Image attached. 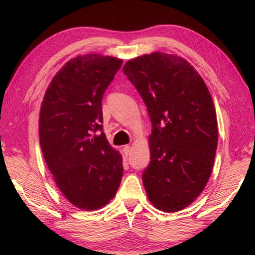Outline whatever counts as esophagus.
<instances>
[{
  "label": "esophagus",
  "mask_w": 255,
  "mask_h": 255,
  "mask_svg": "<svg viewBox=\"0 0 255 255\" xmlns=\"http://www.w3.org/2000/svg\"><path fill=\"white\" fill-rule=\"evenodd\" d=\"M130 152H131V147L129 145H126L124 147V153H125V155H126V156H128L129 154H130Z\"/></svg>",
  "instance_id": "obj_1"
}]
</instances>
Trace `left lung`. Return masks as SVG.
Wrapping results in <instances>:
<instances>
[{"label":"left lung","instance_id":"obj_1","mask_svg":"<svg viewBox=\"0 0 255 255\" xmlns=\"http://www.w3.org/2000/svg\"><path fill=\"white\" fill-rule=\"evenodd\" d=\"M123 71L152 123L146 195L158 210H182L202 192L213 171L218 127L209 90L195 67L173 54H145L128 60Z\"/></svg>","mask_w":255,"mask_h":255}]
</instances>
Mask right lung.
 Wrapping results in <instances>:
<instances>
[{
  "instance_id": "right-lung-1",
  "label": "right lung",
  "mask_w": 255,
  "mask_h": 255,
  "mask_svg": "<svg viewBox=\"0 0 255 255\" xmlns=\"http://www.w3.org/2000/svg\"><path fill=\"white\" fill-rule=\"evenodd\" d=\"M123 60L80 55L57 72L39 115L45 162L63 196L91 211L109 204L123 178V157L103 132L102 97Z\"/></svg>"
}]
</instances>
